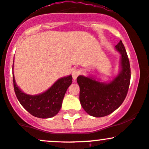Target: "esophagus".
I'll return each instance as SVG.
<instances>
[{
    "instance_id": "34e87169",
    "label": "esophagus",
    "mask_w": 149,
    "mask_h": 149,
    "mask_svg": "<svg viewBox=\"0 0 149 149\" xmlns=\"http://www.w3.org/2000/svg\"><path fill=\"white\" fill-rule=\"evenodd\" d=\"M79 74H80V71H79L78 69H74V70H73L72 72L73 79H74V80H76L77 78V77L79 76Z\"/></svg>"
}]
</instances>
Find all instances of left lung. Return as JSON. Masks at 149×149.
I'll return each mask as SVG.
<instances>
[{"mask_svg": "<svg viewBox=\"0 0 149 149\" xmlns=\"http://www.w3.org/2000/svg\"><path fill=\"white\" fill-rule=\"evenodd\" d=\"M120 53L119 74L109 81L94 77L78 76L79 101L88 114L94 117L107 116L117 109L125 100L131 79L130 64L122 41L115 46Z\"/></svg>", "mask_w": 149, "mask_h": 149, "instance_id": "1", "label": "left lung"}]
</instances>
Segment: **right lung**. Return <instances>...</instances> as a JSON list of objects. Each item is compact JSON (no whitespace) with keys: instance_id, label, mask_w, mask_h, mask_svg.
<instances>
[{"instance_id":"right-lung-1","label":"right lung","mask_w":149,"mask_h":149,"mask_svg":"<svg viewBox=\"0 0 149 149\" xmlns=\"http://www.w3.org/2000/svg\"><path fill=\"white\" fill-rule=\"evenodd\" d=\"M14 65V61H13ZM14 90L20 103L30 114L41 119L55 116L60 111L67 89L71 85L72 75L60 78L45 92L31 95L23 92L17 85L13 73Z\"/></svg>"}]
</instances>
